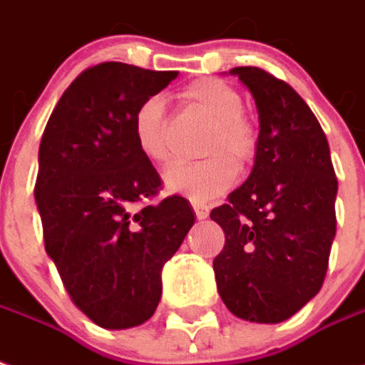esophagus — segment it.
I'll use <instances>...</instances> for the list:
<instances>
[{"mask_svg":"<svg viewBox=\"0 0 365 365\" xmlns=\"http://www.w3.org/2000/svg\"><path fill=\"white\" fill-rule=\"evenodd\" d=\"M193 211H195L197 219H205L209 215V209L205 205H200V203H193Z\"/></svg>","mask_w":365,"mask_h":365,"instance_id":"1","label":"esophagus"}]
</instances>
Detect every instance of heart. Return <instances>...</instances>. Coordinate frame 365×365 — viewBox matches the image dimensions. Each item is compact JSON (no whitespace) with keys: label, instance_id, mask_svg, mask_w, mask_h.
Returning a JSON list of instances; mask_svg holds the SVG:
<instances>
[{"label":"heart","instance_id":"1","mask_svg":"<svg viewBox=\"0 0 365 365\" xmlns=\"http://www.w3.org/2000/svg\"><path fill=\"white\" fill-rule=\"evenodd\" d=\"M183 103L211 120L203 144L205 160L174 164L164 174L165 190L180 193L193 203H205L227 191L237 178V166L253 162L257 154V130L243 114V98L231 85L219 78H200L182 91ZM132 132L140 154L152 164H165L170 158L168 118L162 96H150L134 112Z\"/></svg>","mask_w":365,"mask_h":365}]
</instances>
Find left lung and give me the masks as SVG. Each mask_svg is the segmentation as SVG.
Returning a JSON list of instances; mask_svg holds the SVG:
<instances>
[{"label": "left lung", "instance_id": "8db88e82", "mask_svg": "<svg viewBox=\"0 0 365 365\" xmlns=\"http://www.w3.org/2000/svg\"><path fill=\"white\" fill-rule=\"evenodd\" d=\"M229 73L253 94L261 130L251 175L211 211L225 233L213 271L233 314L277 324L324 282L338 180L324 130L292 86L257 67Z\"/></svg>", "mask_w": 365, "mask_h": 365}]
</instances>
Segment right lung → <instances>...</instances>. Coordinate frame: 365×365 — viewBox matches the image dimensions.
I'll return each mask as SVG.
<instances>
[{"label":"right lung","instance_id":"1","mask_svg":"<svg viewBox=\"0 0 365 365\" xmlns=\"http://www.w3.org/2000/svg\"><path fill=\"white\" fill-rule=\"evenodd\" d=\"M175 76L126 63L86 68L41 138L35 201L45 251L73 302L108 330L144 324L156 312L162 269L195 223L182 195L146 203L162 180L132 132L140 103Z\"/></svg>","mask_w":365,"mask_h":365}]
</instances>
